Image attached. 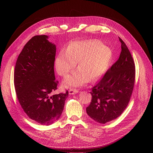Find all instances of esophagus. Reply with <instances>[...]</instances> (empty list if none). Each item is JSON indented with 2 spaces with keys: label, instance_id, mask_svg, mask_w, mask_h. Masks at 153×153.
I'll return each instance as SVG.
<instances>
[{
  "label": "esophagus",
  "instance_id": "esophagus-1",
  "mask_svg": "<svg viewBox=\"0 0 153 153\" xmlns=\"http://www.w3.org/2000/svg\"><path fill=\"white\" fill-rule=\"evenodd\" d=\"M68 93H69V94H70V95H73V94H76V93H79V91H78L77 90H76V89H73V88H72V89L69 90Z\"/></svg>",
  "mask_w": 153,
  "mask_h": 153
}]
</instances>
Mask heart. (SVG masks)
I'll list each match as a JSON object with an SVG mask.
<instances>
[{"label":"heart","mask_w":153,"mask_h":153,"mask_svg":"<svg viewBox=\"0 0 153 153\" xmlns=\"http://www.w3.org/2000/svg\"><path fill=\"white\" fill-rule=\"evenodd\" d=\"M113 57L112 50L97 40L74 41L67 50H62L55 59L58 74L66 76L76 67L78 70L65 78L62 86L65 88L79 87L99 77L108 68Z\"/></svg>","instance_id":"heart-1"}]
</instances>
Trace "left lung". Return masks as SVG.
Returning a JSON list of instances; mask_svg holds the SVG:
<instances>
[{"label":"left lung","mask_w":153,"mask_h":153,"mask_svg":"<svg viewBox=\"0 0 153 153\" xmlns=\"http://www.w3.org/2000/svg\"><path fill=\"white\" fill-rule=\"evenodd\" d=\"M122 51L119 59L92 88V99L86 113L104 124L118 117L125 110L135 81V65L124 42L119 37Z\"/></svg>","instance_id":"8db88e82"}]
</instances>
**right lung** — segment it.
<instances>
[{"instance_id": "add662e5", "label": "right lung", "mask_w": 153, "mask_h": 153, "mask_svg": "<svg viewBox=\"0 0 153 153\" xmlns=\"http://www.w3.org/2000/svg\"><path fill=\"white\" fill-rule=\"evenodd\" d=\"M46 35L35 36L16 61L14 82L22 108L35 122L50 125L59 119L68 91L51 96L57 89L54 63L56 48Z\"/></svg>"}]
</instances>
